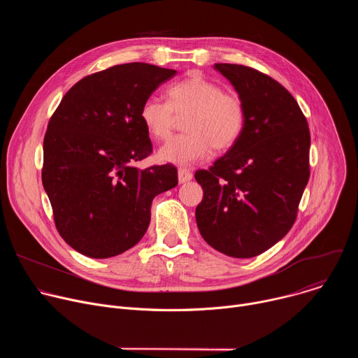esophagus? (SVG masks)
I'll return each instance as SVG.
<instances>
[{"instance_id":"obj_1","label":"esophagus","mask_w":358,"mask_h":358,"mask_svg":"<svg viewBox=\"0 0 358 358\" xmlns=\"http://www.w3.org/2000/svg\"><path fill=\"white\" fill-rule=\"evenodd\" d=\"M189 180H192V173L189 170H187V169H180L178 170V181H180V184H184V182H187Z\"/></svg>"}]
</instances>
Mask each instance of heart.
<instances>
[{
    "instance_id": "1",
    "label": "heart",
    "mask_w": 358,
    "mask_h": 358,
    "mask_svg": "<svg viewBox=\"0 0 358 358\" xmlns=\"http://www.w3.org/2000/svg\"><path fill=\"white\" fill-rule=\"evenodd\" d=\"M167 94L169 101L147 97L140 109L144 127L157 140L170 137L176 115H188L184 123L188 133L173 137L159 150L162 162L189 166L207 157L213 147L218 151L231 148L242 136L246 108L238 93L224 92L220 83L191 73L171 85Z\"/></svg>"
}]
</instances>
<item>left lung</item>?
Returning <instances> with one entry per match:
<instances>
[{
  "instance_id": "obj_1",
  "label": "left lung",
  "mask_w": 358,
  "mask_h": 358,
  "mask_svg": "<svg viewBox=\"0 0 358 358\" xmlns=\"http://www.w3.org/2000/svg\"><path fill=\"white\" fill-rule=\"evenodd\" d=\"M242 97L245 129L225 156L195 180L203 198L199 234L232 258H253L293 227L310 177V131L294 97L271 76L243 65L215 64Z\"/></svg>"
}]
</instances>
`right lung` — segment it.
Returning <instances> with one entry per match:
<instances>
[{
    "label": "right lung",
    "instance_id": "1",
    "mask_svg": "<svg viewBox=\"0 0 358 358\" xmlns=\"http://www.w3.org/2000/svg\"><path fill=\"white\" fill-rule=\"evenodd\" d=\"M177 71L133 62L85 76L61 100L43 138L42 184L64 241L106 259L145 234L156 195L178 184L173 164L134 167L151 155L143 101Z\"/></svg>",
    "mask_w": 358,
    "mask_h": 358
}]
</instances>
